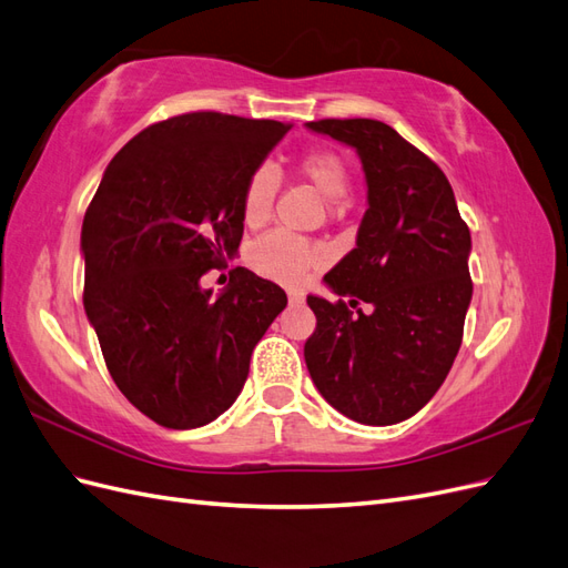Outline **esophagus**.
<instances>
[{
    "label": "esophagus",
    "instance_id": "obj_1",
    "mask_svg": "<svg viewBox=\"0 0 568 568\" xmlns=\"http://www.w3.org/2000/svg\"><path fill=\"white\" fill-rule=\"evenodd\" d=\"M287 300H290V304H302V302H304V295L300 293V290L290 287V290H287Z\"/></svg>",
    "mask_w": 568,
    "mask_h": 568
}]
</instances>
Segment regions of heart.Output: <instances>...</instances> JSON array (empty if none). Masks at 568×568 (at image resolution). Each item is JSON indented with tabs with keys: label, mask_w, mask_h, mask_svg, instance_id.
<instances>
[{
	"label": "heart",
	"mask_w": 568,
	"mask_h": 568,
	"mask_svg": "<svg viewBox=\"0 0 568 568\" xmlns=\"http://www.w3.org/2000/svg\"><path fill=\"white\" fill-rule=\"evenodd\" d=\"M295 171L328 200L345 197L352 185L347 161L331 148H312L302 152L295 159ZM278 187V175L268 166H258L247 175L245 187H242L240 214L250 229H258L271 219ZM321 262V245L285 231L258 237L250 247L252 268L275 283H300Z\"/></svg>",
	"instance_id": "b5f03b06"
}]
</instances>
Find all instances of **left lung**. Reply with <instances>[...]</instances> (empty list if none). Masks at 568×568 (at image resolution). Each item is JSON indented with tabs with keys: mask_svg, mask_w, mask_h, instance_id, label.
I'll return each instance as SVG.
<instances>
[{
	"mask_svg": "<svg viewBox=\"0 0 568 568\" xmlns=\"http://www.w3.org/2000/svg\"><path fill=\"white\" fill-rule=\"evenodd\" d=\"M306 125L359 152L368 209L356 247L323 278L339 300L306 297L316 331L304 362L339 414L366 426L399 424L437 393L462 347L471 233L447 175L395 128L374 119Z\"/></svg>",
	"mask_w": 568,
	"mask_h": 568,
	"instance_id": "left-lung-1",
	"label": "left lung"
}]
</instances>
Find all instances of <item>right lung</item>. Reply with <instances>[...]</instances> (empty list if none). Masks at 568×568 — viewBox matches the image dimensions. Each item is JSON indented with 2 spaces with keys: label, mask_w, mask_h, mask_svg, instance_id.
I'll return each mask as SVG.
<instances>
[{
  "label": "right lung",
  "mask_w": 568,
  "mask_h": 568,
  "mask_svg": "<svg viewBox=\"0 0 568 568\" xmlns=\"http://www.w3.org/2000/svg\"><path fill=\"white\" fill-rule=\"evenodd\" d=\"M293 123L190 111L140 131L111 159L83 221V304L113 383L154 424L206 426L240 395L250 356L287 297L235 266L240 200Z\"/></svg>",
  "instance_id": "1"
}]
</instances>
